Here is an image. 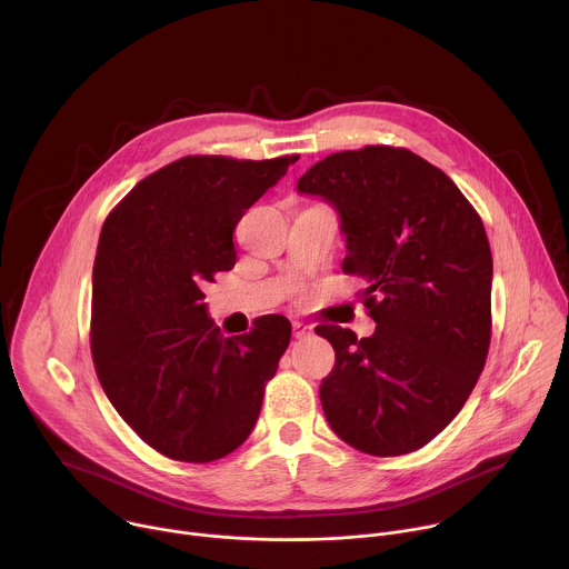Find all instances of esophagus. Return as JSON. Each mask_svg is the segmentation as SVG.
<instances>
[{"mask_svg":"<svg viewBox=\"0 0 569 569\" xmlns=\"http://www.w3.org/2000/svg\"><path fill=\"white\" fill-rule=\"evenodd\" d=\"M310 333H312V329L306 327V323H301V321H295V323H292V336H295L297 340H303V338H308Z\"/></svg>","mask_w":569,"mask_h":569,"instance_id":"1","label":"esophagus"}]
</instances>
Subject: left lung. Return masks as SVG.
I'll use <instances>...</instances> for the list:
<instances>
[{
	"mask_svg": "<svg viewBox=\"0 0 569 569\" xmlns=\"http://www.w3.org/2000/svg\"><path fill=\"white\" fill-rule=\"evenodd\" d=\"M301 196L329 202L347 238L342 270L367 281L369 338L317 327L336 349L319 398L333 432L367 455H408L463 408L491 345L493 257L457 184L405 148L317 161Z\"/></svg>",
	"mask_w": 569,
	"mask_h": 569,
	"instance_id": "8db88e82",
	"label": "left lung"
}]
</instances>
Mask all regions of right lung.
Wrapping results in <instances>:
<instances>
[{
	"label": "right lung",
	"mask_w": 569,
	"mask_h": 569,
	"mask_svg": "<svg viewBox=\"0 0 569 569\" xmlns=\"http://www.w3.org/2000/svg\"><path fill=\"white\" fill-rule=\"evenodd\" d=\"M297 157H182L108 216L92 274V358L121 419L157 452L204 463L236 450L290 345L283 315L222 338L202 286L236 263L233 229Z\"/></svg>",
	"instance_id": "add662e5"
}]
</instances>
